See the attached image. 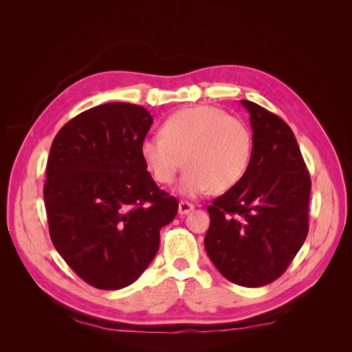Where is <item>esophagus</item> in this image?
Instances as JSON below:
<instances>
[{
    "label": "esophagus",
    "instance_id": "1",
    "mask_svg": "<svg viewBox=\"0 0 352 352\" xmlns=\"http://www.w3.org/2000/svg\"><path fill=\"white\" fill-rule=\"evenodd\" d=\"M194 210V206L190 204V202H186V201H180L179 202V214L180 216H185L188 214V212H190Z\"/></svg>",
    "mask_w": 352,
    "mask_h": 352
}]
</instances>
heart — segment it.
<instances>
[{
  "mask_svg": "<svg viewBox=\"0 0 352 352\" xmlns=\"http://www.w3.org/2000/svg\"><path fill=\"white\" fill-rule=\"evenodd\" d=\"M141 157L155 182L172 184L179 170V194L198 197L226 192L247 173L252 154L250 127L211 105L179 110L166 119L162 136L142 140Z\"/></svg>",
  "mask_w": 352,
  "mask_h": 352,
  "instance_id": "1",
  "label": "heart"
}]
</instances>
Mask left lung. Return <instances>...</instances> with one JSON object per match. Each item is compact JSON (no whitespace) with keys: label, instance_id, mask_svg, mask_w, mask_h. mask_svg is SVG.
Returning <instances> with one entry per match:
<instances>
[{"label":"left lung","instance_id":"left-lung-1","mask_svg":"<svg viewBox=\"0 0 352 352\" xmlns=\"http://www.w3.org/2000/svg\"><path fill=\"white\" fill-rule=\"evenodd\" d=\"M252 154L247 173L207 207L204 247L233 283L258 287L282 276L308 233L311 180L294 132L280 117L242 100Z\"/></svg>","mask_w":352,"mask_h":352}]
</instances>
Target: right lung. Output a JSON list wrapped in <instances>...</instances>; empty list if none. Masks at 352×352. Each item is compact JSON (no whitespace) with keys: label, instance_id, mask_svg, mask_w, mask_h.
<instances>
[{"label":"right lung","instance_id":"obj_1","mask_svg":"<svg viewBox=\"0 0 352 352\" xmlns=\"http://www.w3.org/2000/svg\"><path fill=\"white\" fill-rule=\"evenodd\" d=\"M153 124L141 105L109 102L80 113L52 141L44 186L50 236L91 286L133 283L154 260L177 199L160 190L140 146Z\"/></svg>","mask_w":352,"mask_h":352}]
</instances>
